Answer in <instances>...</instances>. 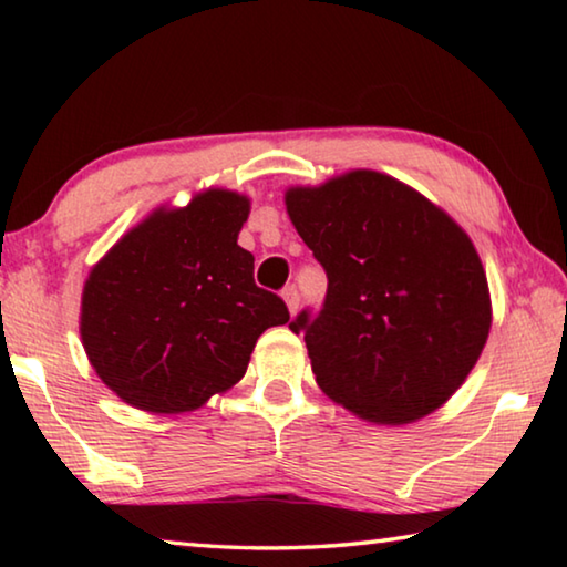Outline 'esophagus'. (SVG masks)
<instances>
[{"mask_svg": "<svg viewBox=\"0 0 567 567\" xmlns=\"http://www.w3.org/2000/svg\"><path fill=\"white\" fill-rule=\"evenodd\" d=\"M282 300L287 305V310H290L292 315L297 312V307H300V292H297L295 285H287L282 290Z\"/></svg>", "mask_w": 567, "mask_h": 567, "instance_id": "esophagus-1", "label": "esophagus"}]
</instances>
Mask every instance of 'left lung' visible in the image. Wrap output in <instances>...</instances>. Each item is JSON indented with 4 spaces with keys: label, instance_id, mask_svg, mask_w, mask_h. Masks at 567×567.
Segmentation results:
<instances>
[{
    "label": "left lung",
    "instance_id": "8db88e82",
    "mask_svg": "<svg viewBox=\"0 0 567 567\" xmlns=\"http://www.w3.org/2000/svg\"><path fill=\"white\" fill-rule=\"evenodd\" d=\"M285 205L328 272L320 312L290 322L322 392L378 425L437 410L475 368L493 320L463 227L372 169L287 189Z\"/></svg>",
    "mask_w": 567,
    "mask_h": 567
}]
</instances>
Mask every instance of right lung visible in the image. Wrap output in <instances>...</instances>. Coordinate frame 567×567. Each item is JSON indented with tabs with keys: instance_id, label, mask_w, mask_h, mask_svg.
<instances>
[{
	"instance_id": "add662e5",
	"label": "right lung",
	"mask_w": 567,
	"mask_h": 567,
	"mask_svg": "<svg viewBox=\"0 0 567 567\" xmlns=\"http://www.w3.org/2000/svg\"><path fill=\"white\" fill-rule=\"evenodd\" d=\"M249 199L207 189L159 207L92 267L82 344L104 385L132 408L187 412L243 380L255 342L290 320L282 297L255 285L237 245Z\"/></svg>"
}]
</instances>
